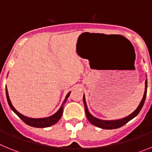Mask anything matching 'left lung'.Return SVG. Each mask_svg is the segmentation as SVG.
I'll return each instance as SVG.
<instances>
[{
  "label": "left lung",
  "mask_w": 152,
  "mask_h": 152,
  "mask_svg": "<svg viewBox=\"0 0 152 152\" xmlns=\"http://www.w3.org/2000/svg\"><path fill=\"white\" fill-rule=\"evenodd\" d=\"M146 94H147V79L145 80V90L144 93V96H143V98H142V101H141L140 104L138 107V108L134 111L132 114H130L129 116H126V117L123 118V119H117V120H110V121H106V120H101V119H96V118L94 117V116L88 112V107H87V105H86V102H85V98H84V107H85V113L86 116H87V118L90 121V123L91 124L94 125V126H97L99 128L101 129H117L121 127V126H124L125 124L128 123L129 121H130L131 119H133L134 117L138 115L140 112V110H142V107L144 105L145 100L146 98Z\"/></svg>",
  "instance_id": "obj_1"
}]
</instances>
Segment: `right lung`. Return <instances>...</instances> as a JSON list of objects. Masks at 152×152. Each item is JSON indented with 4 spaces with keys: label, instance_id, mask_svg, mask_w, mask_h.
Listing matches in <instances>:
<instances>
[{
    "label": "right lung",
    "instance_id": "right-lung-1",
    "mask_svg": "<svg viewBox=\"0 0 152 152\" xmlns=\"http://www.w3.org/2000/svg\"><path fill=\"white\" fill-rule=\"evenodd\" d=\"M69 95H70V93H68L66 96V98H65V100H64V102L66 101L67 98L69 96ZM6 96H7V99L8 104H9V106H10V109H11L12 110L17 114V116L20 117V119H22L23 121L26 123V124H27L28 126H33V127H36V128H45V127H49V126H52V125L56 124V123L59 120L60 118L61 117V115H62L63 108L62 107H61V108L58 110V111L56 114H54L53 116H50V117L42 118V119H32V118L26 117V116H23V115H21L20 113L17 112L15 109H14V107L12 106L11 102H10V98H9V96H8V93H7V88H6Z\"/></svg>",
    "mask_w": 152,
    "mask_h": 152
}]
</instances>
